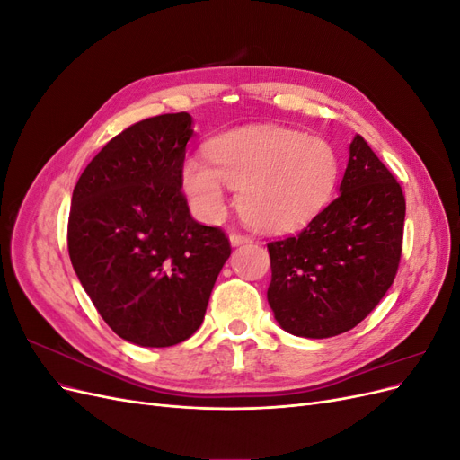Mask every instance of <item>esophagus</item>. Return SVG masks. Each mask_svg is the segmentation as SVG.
<instances>
[{
    "label": "esophagus",
    "instance_id": "34e87169",
    "mask_svg": "<svg viewBox=\"0 0 460 460\" xmlns=\"http://www.w3.org/2000/svg\"><path fill=\"white\" fill-rule=\"evenodd\" d=\"M230 242H232V245L249 243V242H252V235L242 234V232H232V234H230Z\"/></svg>",
    "mask_w": 460,
    "mask_h": 460
}]
</instances>
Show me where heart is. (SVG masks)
I'll use <instances>...</instances> for the list:
<instances>
[{
	"label": "heart",
	"instance_id": "b5f03b06",
	"mask_svg": "<svg viewBox=\"0 0 460 460\" xmlns=\"http://www.w3.org/2000/svg\"><path fill=\"white\" fill-rule=\"evenodd\" d=\"M205 153L208 164L188 157L180 174L193 211L217 220L226 208V184L238 190V211L247 225L267 234L307 225L330 201L340 178L330 142L276 124L220 134Z\"/></svg>",
	"mask_w": 460,
	"mask_h": 460
}]
</instances>
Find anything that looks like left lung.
<instances>
[{"mask_svg": "<svg viewBox=\"0 0 460 460\" xmlns=\"http://www.w3.org/2000/svg\"><path fill=\"white\" fill-rule=\"evenodd\" d=\"M340 191L297 235L267 243L269 303L294 336L320 340L355 328L399 270L405 196L358 134Z\"/></svg>", "mask_w": 460, "mask_h": 460, "instance_id": "obj_1", "label": "left lung"}]
</instances>
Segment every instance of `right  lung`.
<instances>
[{
	"label": "right lung",
	"instance_id": "obj_1",
	"mask_svg": "<svg viewBox=\"0 0 460 460\" xmlns=\"http://www.w3.org/2000/svg\"><path fill=\"white\" fill-rule=\"evenodd\" d=\"M188 113L144 119L117 134L78 178L68 255L107 326L142 347H171L201 326L232 253L218 226L190 215L182 164Z\"/></svg>",
	"mask_w": 460,
	"mask_h": 460
}]
</instances>
